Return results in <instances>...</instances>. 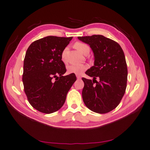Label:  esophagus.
<instances>
[{"label": "esophagus", "mask_w": 150, "mask_h": 150, "mask_svg": "<svg viewBox=\"0 0 150 150\" xmlns=\"http://www.w3.org/2000/svg\"><path fill=\"white\" fill-rule=\"evenodd\" d=\"M76 78H77L78 79H81V76L79 75H76Z\"/></svg>", "instance_id": "obj_1"}]
</instances>
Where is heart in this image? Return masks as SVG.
<instances>
[{
    "label": "heart",
    "instance_id": "heart-1",
    "mask_svg": "<svg viewBox=\"0 0 150 150\" xmlns=\"http://www.w3.org/2000/svg\"><path fill=\"white\" fill-rule=\"evenodd\" d=\"M74 47L78 50L79 52H80L81 53L83 54H88V52L90 51V48L88 47V45H86L84 43L82 42H76ZM67 51V49H65L64 50V51L62 52V58L63 62H65V54ZM88 68V66L85 64H79V65H71L68 66L67 67V72L69 74H74L76 75H80L83 72L85 71H86Z\"/></svg>",
    "mask_w": 150,
    "mask_h": 150
}]
</instances>
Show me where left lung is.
I'll use <instances>...</instances> for the list:
<instances>
[{"instance_id": "1", "label": "left lung", "mask_w": 150, "mask_h": 150, "mask_svg": "<svg viewBox=\"0 0 150 150\" xmlns=\"http://www.w3.org/2000/svg\"><path fill=\"white\" fill-rule=\"evenodd\" d=\"M78 38L90 45L94 56V66L85 72L93 81L82 78L83 100L91 110L106 114L117 107L125 93L128 69L124 52L118 43L103 35ZM97 78L100 81L94 84Z\"/></svg>"}]
</instances>
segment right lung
Segmentation results:
<instances>
[{"instance_id": "obj_1", "label": "right lung", "mask_w": 150, "mask_h": 150, "mask_svg": "<svg viewBox=\"0 0 150 150\" xmlns=\"http://www.w3.org/2000/svg\"><path fill=\"white\" fill-rule=\"evenodd\" d=\"M72 39L46 36L33 42L26 51L22 75L24 92L29 103L39 112L51 114L60 109L76 80L74 74L64 76L66 69L62 60V52Z\"/></svg>"}]
</instances>
